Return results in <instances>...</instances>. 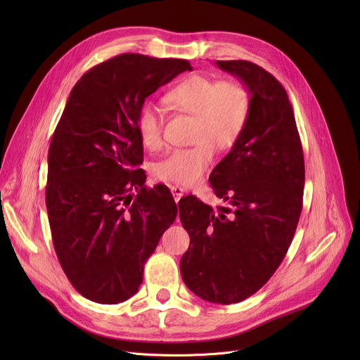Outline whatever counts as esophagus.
Masks as SVG:
<instances>
[{
	"label": "esophagus",
	"mask_w": 360,
	"mask_h": 360,
	"mask_svg": "<svg viewBox=\"0 0 360 360\" xmlns=\"http://www.w3.org/2000/svg\"><path fill=\"white\" fill-rule=\"evenodd\" d=\"M170 191H172V195H174V198H175L176 202H178V201L182 198V195H184V188H181V186H178V185L170 186Z\"/></svg>",
	"instance_id": "obj_1"
}]
</instances>
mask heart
I'll return each instance as SVG.
<instances>
[{"label": "heart", "mask_w": 360, "mask_h": 360, "mask_svg": "<svg viewBox=\"0 0 360 360\" xmlns=\"http://www.w3.org/2000/svg\"><path fill=\"white\" fill-rule=\"evenodd\" d=\"M166 102L174 109L193 115L191 147L176 148L155 166V175L182 186L198 184L214 159V147L229 150L243 136L251 115V94L235 80H214L194 74L170 89ZM163 112L147 103L137 117L141 143L156 150L163 144Z\"/></svg>", "instance_id": "1"}]
</instances>
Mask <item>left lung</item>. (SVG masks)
<instances>
[{
  "instance_id": "left-lung-1",
  "label": "left lung",
  "mask_w": 360,
  "mask_h": 360,
  "mask_svg": "<svg viewBox=\"0 0 360 360\" xmlns=\"http://www.w3.org/2000/svg\"><path fill=\"white\" fill-rule=\"evenodd\" d=\"M216 65L247 86L251 115L209 178L226 205L213 210L193 195L179 200L190 235L181 274L198 297L231 305L258 292L285 258L302 212L305 162L285 87L250 61Z\"/></svg>"
}]
</instances>
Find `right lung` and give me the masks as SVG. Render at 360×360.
I'll return each mask as SVG.
<instances>
[{"mask_svg":"<svg viewBox=\"0 0 360 360\" xmlns=\"http://www.w3.org/2000/svg\"><path fill=\"white\" fill-rule=\"evenodd\" d=\"M191 70L186 60L122 53L70 93L48 151L45 200L55 252L86 299L113 305L136 295L176 219L169 188L144 185L137 117L151 93Z\"/></svg>","mask_w":360,"mask_h":360,"instance_id":"right-lung-1","label":"right lung"}]
</instances>
